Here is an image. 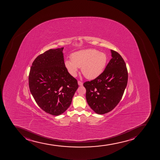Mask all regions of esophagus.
Instances as JSON below:
<instances>
[{
    "mask_svg": "<svg viewBox=\"0 0 160 160\" xmlns=\"http://www.w3.org/2000/svg\"><path fill=\"white\" fill-rule=\"evenodd\" d=\"M78 85H79V86H82L83 83L82 82H81V81H78Z\"/></svg>",
    "mask_w": 160,
    "mask_h": 160,
    "instance_id": "esophagus-1",
    "label": "esophagus"
}]
</instances>
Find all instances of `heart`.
Returning <instances> with one entry per match:
<instances>
[{"label":"heart","mask_w":160,"mask_h":160,"mask_svg":"<svg viewBox=\"0 0 160 160\" xmlns=\"http://www.w3.org/2000/svg\"><path fill=\"white\" fill-rule=\"evenodd\" d=\"M71 61L66 60L65 66L69 74L76 76L78 68L88 79H94L104 71L108 64V57L104 52L94 49H88L74 52Z\"/></svg>","instance_id":"heart-1"}]
</instances>
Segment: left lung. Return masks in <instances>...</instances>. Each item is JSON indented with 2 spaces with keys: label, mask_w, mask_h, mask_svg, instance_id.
Returning a JSON list of instances; mask_svg holds the SVG:
<instances>
[{
  "label": "left lung",
  "mask_w": 160,
  "mask_h": 160,
  "mask_svg": "<svg viewBox=\"0 0 160 160\" xmlns=\"http://www.w3.org/2000/svg\"><path fill=\"white\" fill-rule=\"evenodd\" d=\"M111 52V59L103 72L83 84L88 104L98 114L108 113L116 107L128 84V70L124 59L118 52Z\"/></svg>",
  "instance_id": "8db88e82"
}]
</instances>
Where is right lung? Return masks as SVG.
<instances>
[{
    "label": "right lung",
    "instance_id": "obj_1",
    "mask_svg": "<svg viewBox=\"0 0 160 160\" xmlns=\"http://www.w3.org/2000/svg\"><path fill=\"white\" fill-rule=\"evenodd\" d=\"M63 49H51L37 56L29 75V87L36 102L55 116L68 109L78 88L65 66Z\"/></svg>",
    "mask_w": 160,
    "mask_h": 160
}]
</instances>
